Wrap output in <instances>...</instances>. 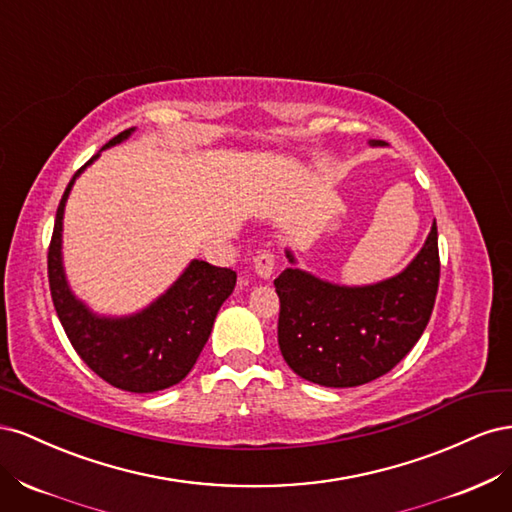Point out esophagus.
I'll list each match as a JSON object with an SVG mask.
<instances>
[{"label":"esophagus","mask_w":512,"mask_h":512,"mask_svg":"<svg viewBox=\"0 0 512 512\" xmlns=\"http://www.w3.org/2000/svg\"><path fill=\"white\" fill-rule=\"evenodd\" d=\"M254 271L258 273V277H262V280H271L275 271V254L271 250H262L254 258Z\"/></svg>","instance_id":"obj_1"}]
</instances>
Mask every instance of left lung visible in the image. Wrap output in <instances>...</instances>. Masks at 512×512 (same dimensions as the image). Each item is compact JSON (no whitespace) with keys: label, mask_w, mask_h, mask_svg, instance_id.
Returning <instances> with one entry per match:
<instances>
[{"label":"left lung","mask_w":512,"mask_h":512,"mask_svg":"<svg viewBox=\"0 0 512 512\" xmlns=\"http://www.w3.org/2000/svg\"><path fill=\"white\" fill-rule=\"evenodd\" d=\"M286 256L294 262L290 250ZM438 282L436 224L410 265L378 284L350 288L301 269L282 271L273 284L280 297L277 342L284 361L297 376L333 389L384 376L423 335Z\"/></svg>","instance_id":"1"}]
</instances>
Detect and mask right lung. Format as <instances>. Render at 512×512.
I'll use <instances>...</instances> for the list:
<instances>
[{"instance_id": "obj_1", "label": "right lung", "mask_w": 512, "mask_h": 512, "mask_svg": "<svg viewBox=\"0 0 512 512\" xmlns=\"http://www.w3.org/2000/svg\"><path fill=\"white\" fill-rule=\"evenodd\" d=\"M132 132L134 128L119 132L104 149L126 141ZM98 156L100 153L85 166ZM83 168L76 170L61 196L49 245V286L55 312L76 354L115 389L130 393L168 389L190 374L211 335L215 316L235 290L237 273L205 260H192L179 280L143 312L126 318H104L89 312L72 294L61 265V220L72 183Z\"/></svg>"}]
</instances>
